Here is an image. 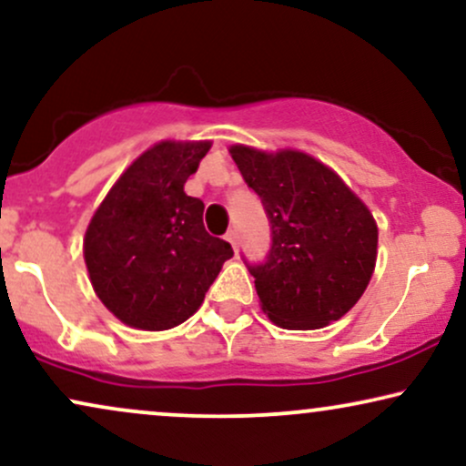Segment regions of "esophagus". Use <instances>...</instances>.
<instances>
[{
  "label": "esophagus",
  "mask_w": 466,
  "mask_h": 466,
  "mask_svg": "<svg viewBox=\"0 0 466 466\" xmlns=\"http://www.w3.org/2000/svg\"><path fill=\"white\" fill-rule=\"evenodd\" d=\"M226 240L234 247V251H238V234H237V229H229V232L226 234Z\"/></svg>",
  "instance_id": "1"
}]
</instances>
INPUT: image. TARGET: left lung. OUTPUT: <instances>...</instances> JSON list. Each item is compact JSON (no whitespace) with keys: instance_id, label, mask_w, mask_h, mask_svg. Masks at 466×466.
<instances>
[{"instance_id":"left-lung-1","label":"left lung","mask_w":466,"mask_h":466,"mask_svg":"<svg viewBox=\"0 0 466 466\" xmlns=\"http://www.w3.org/2000/svg\"><path fill=\"white\" fill-rule=\"evenodd\" d=\"M229 155L262 199L270 226L267 258L247 262L243 256L264 314L297 331L339 320L372 277L374 217L338 174L303 152L232 146Z\"/></svg>"}]
</instances>
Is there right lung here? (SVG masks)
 <instances>
[{"mask_svg": "<svg viewBox=\"0 0 466 466\" xmlns=\"http://www.w3.org/2000/svg\"><path fill=\"white\" fill-rule=\"evenodd\" d=\"M208 148V141H161L146 150L87 226L94 290L128 327L163 331L185 322L234 256L228 240L206 232L202 199L185 193Z\"/></svg>", "mask_w": 466, "mask_h": 466, "instance_id": "right-lung-1", "label": "right lung"}]
</instances>
